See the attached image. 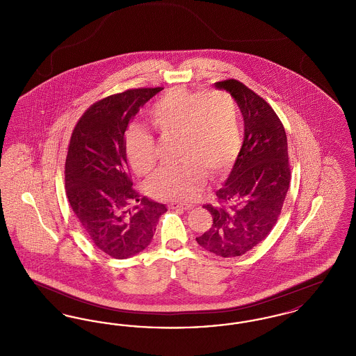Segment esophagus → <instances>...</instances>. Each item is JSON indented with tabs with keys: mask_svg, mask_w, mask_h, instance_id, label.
Returning a JSON list of instances; mask_svg holds the SVG:
<instances>
[{
	"mask_svg": "<svg viewBox=\"0 0 356 356\" xmlns=\"http://www.w3.org/2000/svg\"><path fill=\"white\" fill-rule=\"evenodd\" d=\"M168 207H170V209H176V208H180V209H191L192 208V205L191 204H183V203H177V202H172V203L168 204Z\"/></svg>",
	"mask_w": 356,
	"mask_h": 356,
	"instance_id": "esophagus-1",
	"label": "esophagus"
}]
</instances>
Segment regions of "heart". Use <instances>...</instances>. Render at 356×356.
<instances>
[{"mask_svg":"<svg viewBox=\"0 0 356 356\" xmlns=\"http://www.w3.org/2000/svg\"><path fill=\"white\" fill-rule=\"evenodd\" d=\"M149 119L163 136H177L179 164L159 170L148 184L156 199L189 202L205 184V170L219 176L236 160L241 145L240 116L235 100L225 92L170 89L149 109ZM125 152L138 175L151 173L156 163L154 137L131 125Z\"/></svg>","mask_w":356,"mask_h":356,"instance_id":"obj_1","label":"heart"}]
</instances>
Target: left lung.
Wrapping results in <instances>:
<instances>
[{"instance_id":"1","label":"left lung","mask_w":356,"mask_h":356,"mask_svg":"<svg viewBox=\"0 0 356 356\" xmlns=\"http://www.w3.org/2000/svg\"><path fill=\"white\" fill-rule=\"evenodd\" d=\"M215 86L237 102L244 141L228 179L216 191L218 203L204 205L213 222L196 241L208 252L235 257L263 241L282 212L291 181L287 136L271 105L248 86L234 79Z\"/></svg>"}]
</instances>
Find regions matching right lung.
Here are the masks:
<instances>
[{
    "label": "right lung",
    "mask_w": 356,
    "mask_h": 356,
    "mask_svg": "<svg viewBox=\"0 0 356 356\" xmlns=\"http://www.w3.org/2000/svg\"><path fill=\"white\" fill-rule=\"evenodd\" d=\"M163 88L128 89L90 105L77 121L65 160L69 204L93 244L128 259L152 241L164 204L141 196L129 175L125 131L140 108Z\"/></svg>",
    "instance_id": "1"
}]
</instances>
